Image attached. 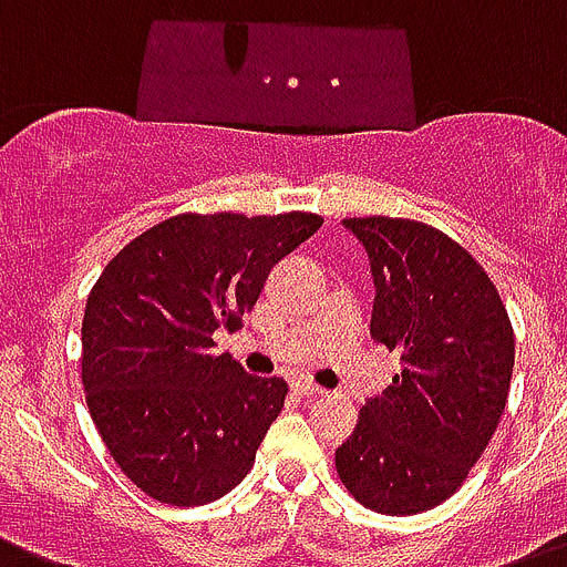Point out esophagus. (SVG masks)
I'll return each instance as SVG.
<instances>
[{
    "instance_id": "esophagus-1",
    "label": "esophagus",
    "mask_w": 567,
    "mask_h": 567,
    "mask_svg": "<svg viewBox=\"0 0 567 567\" xmlns=\"http://www.w3.org/2000/svg\"><path fill=\"white\" fill-rule=\"evenodd\" d=\"M293 392L302 394V398H320V394H326V389L311 383V380H297V383H293Z\"/></svg>"
}]
</instances>
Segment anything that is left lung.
Instances as JSON below:
<instances>
[{
    "mask_svg": "<svg viewBox=\"0 0 567 567\" xmlns=\"http://www.w3.org/2000/svg\"><path fill=\"white\" fill-rule=\"evenodd\" d=\"M342 225L372 261V337L401 351L403 369L360 409L337 475L369 511L415 516L453 496L496 432L516 354L511 317L446 233L389 216Z\"/></svg>",
    "mask_w": 567,
    "mask_h": 567,
    "instance_id": "1",
    "label": "left lung"
}]
</instances>
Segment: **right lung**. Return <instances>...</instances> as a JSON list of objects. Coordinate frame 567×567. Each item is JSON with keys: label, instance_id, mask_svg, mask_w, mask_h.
<instances>
[{"label": "right lung", "instance_id": "right-lung-1", "mask_svg": "<svg viewBox=\"0 0 567 567\" xmlns=\"http://www.w3.org/2000/svg\"><path fill=\"white\" fill-rule=\"evenodd\" d=\"M317 213H181L109 261L83 313V389L103 444L150 498L198 507L250 473L285 406L282 378L213 354L276 261L320 230Z\"/></svg>", "mask_w": 567, "mask_h": 567}]
</instances>
